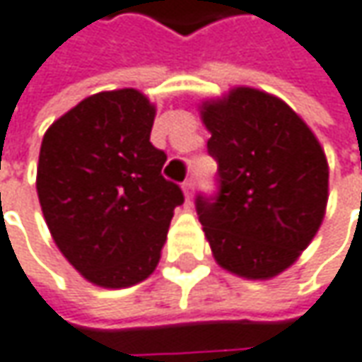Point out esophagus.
I'll return each instance as SVG.
<instances>
[{
    "mask_svg": "<svg viewBox=\"0 0 362 362\" xmlns=\"http://www.w3.org/2000/svg\"><path fill=\"white\" fill-rule=\"evenodd\" d=\"M182 190H184V197H186V200H190V198H192V190H194V180H192V178H188V180L182 184Z\"/></svg>",
    "mask_w": 362,
    "mask_h": 362,
    "instance_id": "esophagus-1",
    "label": "esophagus"
}]
</instances>
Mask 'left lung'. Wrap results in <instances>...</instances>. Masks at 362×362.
Returning a JSON list of instances; mask_svg holds the SVG:
<instances>
[{"mask_svg": "<svg viewBox=\"0 0 362 362\" xmlns=\"http://www.w3.org/2000/svg\"><path fill=\"white\" fill-rule=\"evenodd\" d=\"M209 153L218 192L197 197L198 221L216 263L247 279L288 269L322 225L328 162L316 135L290 105L237 87L204 101Z\"/></svg>", "mask_w": 362, "mask_h": 362, "instance_id": "1", "label": "left lung"}]
</instances>
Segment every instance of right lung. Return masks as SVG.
I'll return each instance as SVG.
<instances>
[{"label": "right lung", "mask_w": 362, "mask_h": 362, "mask_svg": "<svg viewBox=\"0 0 362 362\" xmlns=\"http://www.w3.org/2000/svg\"><path fill=\"white\" fill-rule=\"evenodd\" d=\"M156 107L135 88L90 95L48 127L40 206L60 253L95 286L129 288L160 261L180 186L150 141Z\"/></svg>", "instance_id": "obj_1"}]
</instances>
